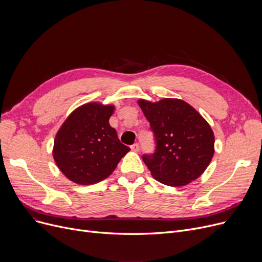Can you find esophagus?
<instances>
[{
	"mask_svg": "<svg viewBox=\"0 0 262 262\" xmlns=\"http://www.w3.org/2000/svg\"><path fill=\"white\" fill-rule=\"evenodd\" d=\"M130 148H132V150H134V152H139L140 146H139L138 143H135V144H133V145L130 146Z\"/></svg>",
	"mask_w": 262,
	"mask_h": 262,
	"instance_id": "obj_1",
	"label": "esophagus"
}]
</instances>
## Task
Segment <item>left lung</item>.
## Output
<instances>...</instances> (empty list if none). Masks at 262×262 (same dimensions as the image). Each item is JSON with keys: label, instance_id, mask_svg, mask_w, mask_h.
<instances>
[{"label": "left lung", "instance_id": "8db88e82", "mask_svg": "<svg viewBox=\"0 0 262 262\" xmlns=\"http://www.w3.org/2000/svg\"><path fill=\"white\" fill-rule=\"evenodd\" d=\"M138 104L149 122L155 140L154 153L142 159L159 183L181 187L196 180L209 166L214 136L209 124L188 103L163 99Z\"/></svg>", "mask_w": 262, "mask_h": 262}]
</instances>
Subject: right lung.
<instances>
[{"instance_id":"1","label":"right lung","mask_w":262,"mask_h":262,"mask_svg":"<svg viewBox=\"0 0 262 262\" xmlns=\"http://www.w3.org/2000/svg\"><path fill=\"white\" fill-rule=\"evenodd\" d=\"M114 109L112 105L85 104L74 110L58 130L53 156L70 181L92 185L105 180L130 149L109 125Z\"/></svg>"}]
</instances>
